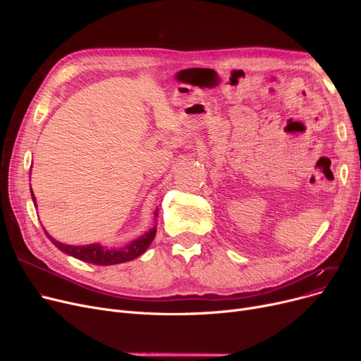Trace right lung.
I'll return each mask as SVG.
<instances>
[{
  "mask_svg": "<svg viewBox=\"0 0 361 361\" xmlns=\"http://www.w3.org/2000/svg\"><path fill=\"white\" fill-rule=\"evenodd\" d=\"M32 199L33 203L36 204L35 200V195L32 192ZM45 231V230H44ZM45 234L48 235V238L54 243L55 247H59L61 252L83 260V262H89L93 264H101V267H108V264H117V263H124L128 260H133L135 257L140 256L142 253L146 252V249L150 245L152 240L155 238L157 234V228L154 226L149 233H146L145 235H142L140 238L131 241L130 244H127L126 247L116 250V249H105L99 244H89V245H68L60 241H55L47 231Z\"/></svg>",
  "mask_w": 361,
  "mask_h": 361,
  "instance_id": "add662e5",
  "label": "right lung"
}]
</instances>
